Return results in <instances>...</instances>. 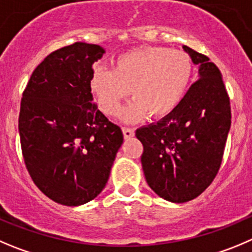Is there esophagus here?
I'll use <instances>...</instances> for the list:
<instances>
[{
  "instance_id": "esophagus-1",
  "label": "esophagus",
  "mask_w": 252,
  "mask_h": 252,
  "mask_svg": "<svg viewBox=\"0 0 252 252\" xmlns=\"http://www.w3.org/2000/svg\"><path fill=\"white\" fill-rule=\"evenodd\" d=\"M122 132H124L125 138H131L135 136V130L131 127H124L122 128Z\"/></svg>"
}]
</instances>
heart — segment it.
<instances>
[{
	"label": "heart",
	"mask_w": 252,
	"mask_h": 252,
	"mask_svg": "<svg viewBox=\"0 0 252 252\" xmlns=\"http://www.w3.org/2000/svg\"><path fill=\"white\" fill-rule=\"evenodd\" d=\"M193 65L187 53L163 47H140L120 54L114 70L95 69L90 90L105 114H119L124 100L135 99L122 112L126 121L172 114L188 92Z\"/></svg>",
	"instance_id": "heart-1"
}]
</instances>
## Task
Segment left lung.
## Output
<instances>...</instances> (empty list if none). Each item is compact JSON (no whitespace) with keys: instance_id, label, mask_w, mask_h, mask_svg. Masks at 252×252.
<instances>
[{"instance_id":"1","label":"left lung","mask_w":252,"mask_h":252,"mask_svg":"<svg viewBox=\"0 0 252 252\" xmlns=\"http://www.w3.org/2000/svg\"><path fill=\"white\" fill-rule=\"evenodd\" d=\"M198 80L183 101L157 124L136 130L142 142L143 173L150 188L172 203H186L203 193L217 176L231 125L221 74L209 58L183 45Z\"/></svg>"}]
</instances>
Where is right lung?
<instances>
[{
  "label": "right lung",
  "instance_id": "add662e5",
  "mask_svg": "<svg viewBox=\"0 0 252 252\" xmlns=\"http://www.w3.org/2000/svg\"><path fill=\"white\" fill-rule=\"evenodd\" d=\"M104 54L100 45L81 42L50 53L32 73L21 101L26 167L48 198L66 207L101 193L124 142L121 128L93 101V64Z\"/></svg>",
  "mask_w": 252,
  "mask_h": 252
}]
</instances>
